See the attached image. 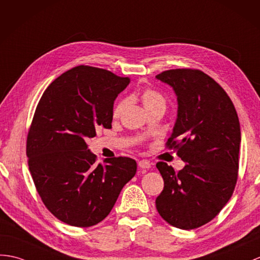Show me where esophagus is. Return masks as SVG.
<instances>
[{"label": "esophagus", "mask_w": 260, "mask_h": 260, "mask_svg": "<svg viewBox=\"0 0 260 260\" xmlns=\"http://www.w3.org/2000/svg\"><path fill=\"white\" fill-rule=\"evenodd\" d=\"M138 166H140V167L142 168V170H148V168L152 167V164H150V162H149L148 160L143 159V160L138 161Z\"/></svg>", "instance_id": "1"}]
</instances>
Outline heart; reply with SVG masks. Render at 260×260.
<instances>
[{
  "instance_id": "1",
  "label": "heart",
  "mask_w": 260,
  "mask_h": 260,
  "mask_svg": "<svg viewBox=\"0 0 260 260\" xmlns=\"http://www.w3.org/2000/svg\"><path fill=\"white\" fill-rule=\"evenodd\" d=\"M141 99L143 104L146 108V111L149 112L154 110V108H157V107H164L166 106V100L164 96H162L159 92L152 88H146L144 89L142 94H141ZM126 105H127V101L126 100H122L119 101L117 104L114 106V110H113V117L114 118H118L120 115H122V113L124 112Z\"/></svg>"
}]
</instances>
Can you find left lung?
Here are the masks:
<instances>
[{
  "label": "left lung",
  "mask_w": 260,
  "mask_h": 260,
  "mask_svg": "<svg viewBox=\"0 0 260 260\" xmlns=\"http://www.w3.org/2000/svg\"><path fill=\"white\" fill-rule=\"evenodd\" d=\"M156 78L177 96V119L166 146L186 162L178 173L164 161L156 164L164 179L156 208L174 227L198 228L219 214L236 186L238 115L224 88L202 71L170 70Z\"/></svg>",
  "instance_id": "8db88e82"
}]
</instances>
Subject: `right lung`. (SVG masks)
Returning a JSON list of instances; mask_svg holds the SVG:
<instances>
[{"mask_svg": "<svg viewBox=\"0 0 260 260\" xmlns=\"http://www.w3.org/2000/svg\"><path fill=\"white\" fill-rule=\"evenodd\" d=\"M128 83V77L80 65L54 80L36 106L26 141L28 168L42 202L65 224H99L135 176L134 159L96 164L86 144L98 128H112L114 101Z\"/></svg>", "mask_w": 260, "mask_h": 260, "instance_id": "right-lung-1", "label": "right lung"}]
</instances>
